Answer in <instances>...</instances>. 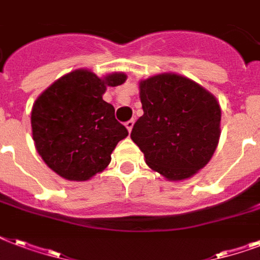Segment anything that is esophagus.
Masks as SVG:
<instances>
[{
	"instance_id": "obj_1",
	"label": "esophagus",
	"mask_w": 260,
	"mask_h": 260,
	"mask_svg": "<svg viewBox=\"0 0 260 260\" xmlns=\"http://www.w3.org/2000/svg\"><path fill=\"white\" fill-rule=\"evenodd\" d=\"M134 124H135V120H129V121L125 122V126H126V129H128V132H131V131H132V128H134Z\"/></svg>"
}]
</instances>
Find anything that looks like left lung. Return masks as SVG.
<instances>
[{
    "label": "left lung",
    "mask_w": 260,
    "mask_h": 260,
    "mask_svg": "<svg viewBox=\"0 0 260 260\" xmlns=\"http://www.w3.org/2000/svg\"><path fill=\"white\" fill-rule=\"evenodd\" d=\"M143 116L131 139L146 163L169 181H183L208 165L220 139L221 109L191 79L163 73L139 82Z\"/></svg>",
    "instance_id": "8db88e82"
}]
</instances>
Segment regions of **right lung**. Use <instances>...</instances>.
I'll return each mask as SVG.
<instances>
[{
	"label": "right lung",
	"instance_id": "right-lung-1",
	"mask_svg": "<svg viewBox=\"0 0 260 260\" xmlns=\"http://www.w3.org/2000/svg\"><path fill=\"white\" fill-rule=\"evenodd\" d=\"M124 73L104 78L86 69L63 75L35 101L32 138L51 170L69 181H87L110 163V154L128 131L102 100L108 86L125 82Z\"/></svg>",
	"mask_w": 260,
	"mask_h": 260
}]
</instances>
